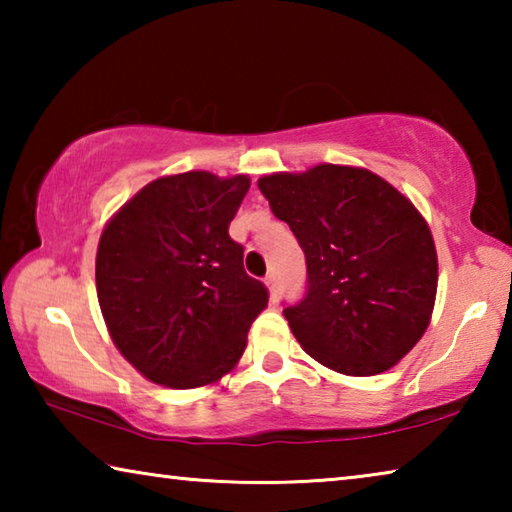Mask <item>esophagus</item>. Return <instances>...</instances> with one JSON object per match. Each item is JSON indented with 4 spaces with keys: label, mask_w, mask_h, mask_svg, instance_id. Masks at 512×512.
Wrapping results in <instances>:
<instances>
[{
    "label": "esophagus",
    "mask_w": 512,
    "mask_h": 512,
    "mask_svg": "<svg viewBox=\"0 0 512 512\" xmlns=\"http://www.w3.org/2000/svg\"><path fill=\"white\" fill-rule=\"evenodd\" d=\"M264 282H266L268 291H271V300L275 302V300H277V275H275V273H268V275L264 277Z\"/></svg>",
    "instance_id": "1"
}]
</instances>
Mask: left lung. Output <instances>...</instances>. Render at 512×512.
<instances>
[{
    "mask_svg": "<svg viewBox=\"0 0 512 512\" xmlns=\"http://www.w3.org/2000/svg\"><path fill=\"white\" fill-rule=\"evenodd\" d=\"M257 185L305 253V293L284 307L298 343L343 375L395 366L436 300V246L420 212L375 173L339 164Z\"/></svg>",
    "mask_w": 512,
    "mask_h": 512,
    "instance_id": "1",
    "label": "left lung"
}]
</instances>
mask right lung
<instances>
[{
    "label": "right lung",
    "instance_id": "obj_1",
    "mask_svg": "<svg viewBox=\"0 0 512 512\" xmlns=\"http://www.w3.org/2000/svg\"><path fill=\"white\" fill-rule=\"evenodd\" d=\"M250 187L205 171L153 180L103 230L97 296L119 352L146 379L205 386L246 350L268 289L228 235Z\"/></svg>",
    "mask_w": 512,
    "mask_h": 512
}]
</instances>
